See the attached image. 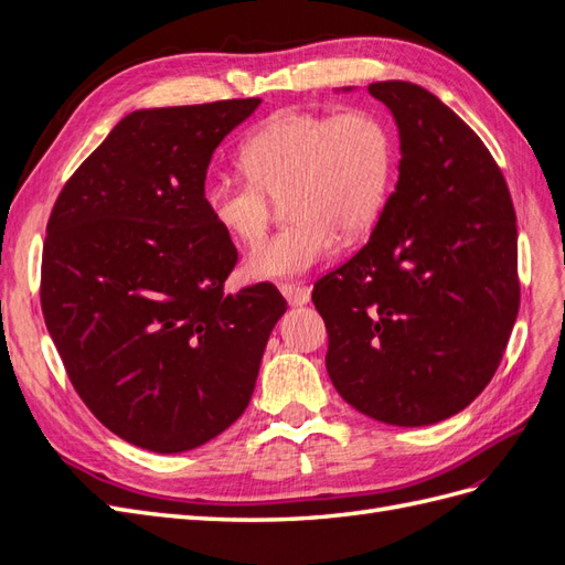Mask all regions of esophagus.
Segmentation results:
<instances>
[{"instance_id": "34e87169", "label": "esophagus", "mask_w": 565, "mask_h": 565, "mask_svg": "<svg viewBox=\"0 0 565 565\" xmlns=\"http://www.w3.org/2000/svg\"><path fill=\"white\" fill-rule=\"evenodd\" d=\"M280 292L292 306H301V303H306V301L311 299L309 287L297 285V282H280Z\"/></svg>"}]
</instances>
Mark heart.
I'll list each match as a JSON object with an SVG mask.
<instances>
[{
  "mask_svg": "<svg viewBox=\"0 0 565 565\" xmlns=\"http://www.w3.org/2000/svg\"><path fill=\"white\" fill-rule=\"evenodd\" d=\"M241 162L247 177H204L202 204L221 231L252 245L285 200L289 221L245 259L249 278L273 280L328 259L339 235L358 241L374 228L396 174V139L370 108L337 115L289 108L247 136Z\"/></svg>",
  "mask_w": 565,
  "mask_h": 565,
  "instance_id": "obj_1",
  "label": "heart"
}]
</instances>
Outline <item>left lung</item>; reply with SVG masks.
I'll list each match as a JSON object with an SVG mask.
<instances>
[{
  "label": "left lung",
  "instance_id": "8db88e82",
  "mask_svg": "<svg viewBox=\"0 0 565 565\" xmlns=\"http://www.w3.org/2000/svg\"><path fill=\"white\" fill-rule=\"evenodd\" d=\"M401 131V177L370 241L313 285L330 380L398 426L452 417L498 372L521 306L519 233L478 134L409 82H374Z\"/></svg>",
  "mask_w": 565,
  "mask_h": 565
}]
</instances>
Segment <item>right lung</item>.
Returning <instances> with one entry per match:
<instances>
[{
	"instance_id": "right-lung-1",
	"label": "right lung",
	"mask_w": 565,
	"mask_h": 565,
	"mask_svg": "<svg viewBox=\"0 0 565 565\" xmlns=\"http://www.w3.org/2000/svg\"><path fill=\"white\" fill-rule=\"evenodd\" d=\"M262 98L136 110L65 181L42 249L46 330L92 415L152 452L193 450L245 413L287 301L226 295L231 235L202 204L216 146Z\"/></svg>"
}]
</instances>
